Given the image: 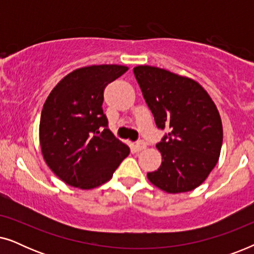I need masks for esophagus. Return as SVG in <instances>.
I'll list each match as a JSON object with an SVG mask.
<instances>
[{"label":"esophagus","mask_w":254,"mask_h":254,"mask_svg":"<svg viewBox=\"0 0 254 254\" xmlns=\"http://www.w3.org/2000/svg\"><path fill=\"white\" fill-rule=\"evenodd\" d=\"M145 147H147V144H145L144 141H137L134 145V149L135 151H141L143 150V149H145Z\"/></svg>","instance_id":"1"}]
</instances>
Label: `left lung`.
Returning <instances> with one entry per match:
<instances>
[{
    "instance_id": "1",
    "label": "left lung",
    "mask_w": 254,
    "mask_h": 254,
    "mask_svg": "<svg viewBox=\"0 0 254 254\" xmlns=\"http://www.w3.org/2000/svg\"><path fill=\"white\" fill-rule=\"evenodd\" d=\"M134 75L156 126L169 131L156 144L162 164L148 179L168 193L196 189L220 157L223 129L216 106L190 78L150 65L135 67Z\"/></svg>"
}]
</instances>
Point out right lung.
Instances as JSON below:
<instances>
[{
  "label": "right lung",
  "mask_w": 254,
  "mask_h": 254,
  "mask_svg": "<svg viewBox=\"0 0 254 254\" xmlns=\"http://www.w3.org/2000/svg\"><path fill=\"white\" fill-rule=\"evenodd\" d=\"M128 70L102 64L76 69L47 97L41 111V151L50 169L68 185L90 190L112 178L129 148L109 129L104 90Z\"/></svg>",
  "instance_id": "1"
}]
</instances>
